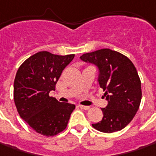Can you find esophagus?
<instances>
[{
	"instance_id": "34e87169",
	"label": "esophagus",
	"mask_w": 156,
	"mask_h": 156,
	"mask_svg": "<svg viewBox=\"0 0 156 156\" xmlns=\"http://www.w3.org/2000/svg\"><path fill=\"white\" fill-rule=\"evenodd\" d=\"M78 107H79L80 109H83V110H88L90 109V106H84V105H79Z\"/></svg>"
}]
</instances>
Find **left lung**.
Masks as SVG:
<instances>
[{"mask_svg":"<svg viewBox=\"0 0 156 156\" xmlns=\"http://www.w3.org/2000/svg\"><path fill=\"white\" fill-rule=\"evenodd\" d=\"M80 58L99 69L100 87L108 100L102 120L92 124L97 130L112 133L122 129L136 114L142 100L141 80L131 60L108 48L84 53Z\"/></svg>","mask_w":156,"mask_h":156,"instance_id":"8db88e82","label":"left lung"}]
</instances>
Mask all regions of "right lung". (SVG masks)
Wrapping results in <instances>:
<instances>
[{
	"mask_svg": "<svg viewBox=\"0 0 156 156\" xmlns=\"http://www.w3.org/2000/svg\"><path fill=\"white\" fill-rule=\"evenodd\" d=\"M74 54L56 55L39 51L25 60L16 73L14 100L20 116L34 130L46 136H53L67 126L75 105L60 103L49 96L63 70Z\"/></svg>",
	"mask_w": 156,
	"mask_h": 156,
	"instance_id": "right-lung-1",
	"label": "right lung"
}]
</instances>
